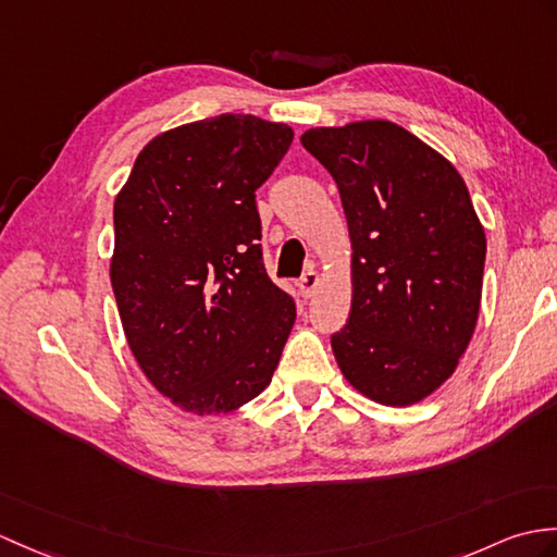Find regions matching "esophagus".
<instances>
[{"label": "esophagus", "mask_w": 557, "mask_h": 557, "mask_svg": "<svg viewBox=\"0 0 557 557\" xmlns=\"http://www.w3.org/2000/svg\"><path fill=\"white\" fill-rule=\"evenodd\" d=\"M318 284H320V277H318L315 270H308V273L301 275V280H299V292H301L304 299H310V296L315 294Z\"/></svg>", "instance_id": "esophagus-1"}]
</instances>
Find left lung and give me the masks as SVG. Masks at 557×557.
<instances>
[{
  "label": "left lung",
  "mask_w": 557,
  "mask_h": 557,
  "mask_svg": "<svg viewBox=\"0 0 557 557\" xmlns=\"http://www.w3.org/2000/svg\"><path fill=\"white\" fill-rule=\"evenodd\" d=\"M306 151L339 187L354 301L332 351L360 394L410 406L454 374L480 315L486 237L460 173L389 121L315 127Z\"/></svg>",
  "instance_id": "1"
}]
</instances>
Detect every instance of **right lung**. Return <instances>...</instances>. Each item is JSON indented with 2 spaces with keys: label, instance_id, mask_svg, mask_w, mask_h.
<instances>
[{
  "label": "right lung",
  "instance_id": "right-lung-1",
  "mask_svg": "<svg viewBox=\"0 0 557 557\" xmlns=\"http://www.w3.org/2000/svg\"><path fill=\"white\" fill-rule=\"evenodd\" d=\"M289 125L223 113L151 139L113 203L111 284L141 372L187 412L220 416L273 380L296 320L268 277L256 189Z\"/></svg>",
  "mask_w": 557,
  "mask_h": 557
}]
</instances>
